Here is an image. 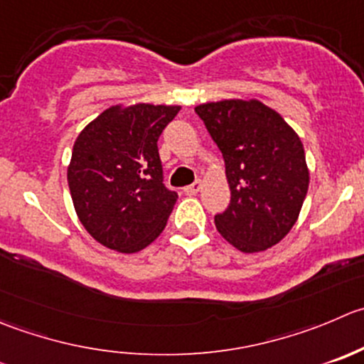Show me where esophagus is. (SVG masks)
Wrapping results in <instances>:
<instances>
[{"label": "esophagus", "mask_w": 364, "mask_h": 364, "mask_svg": "<svg viewBox=\"0 0 364 364\" xmlns=\"http://www.w3.org/2000/svg\"><path fill=\"white\" fill-rule=\"evenodd\" d=\"M200 186H203V183H200L199 179H197V181H193L192 185L185 186V188H183V192H185L186 196H196V193L200 190Z\"/></svg>", "instance_id": "obj_1"}]
</instances>
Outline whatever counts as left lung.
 <instances>
[{
  "label": "left lung",
  "instance_id": "obj_1",
  "mask_svg": "<svg viewBox=\"0 0 364 364\" xmlns=\"http://www.w3.org/2000/svg\"><path fill=\"white\" fill-rule=\"evenodd\" d=\"M196 114L220 149L231 203L218 232L242 252L276 245L297 222L309 185L304 147L277 112L259 101L200 105Z\"/></svg>",
  "mask_w": 364,
  "mask_h": 364
}]
</instances>
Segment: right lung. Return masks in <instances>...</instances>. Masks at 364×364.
Here are the masks:
<instances>
[{
  "label": "right lung",
  "mask_w": 364,
  "mask_h": 364,
  "mask_svg": "<svg viewBox=\"0 0 364 364\" xmlns=\"http://www.w3.org/2000/svg\"><path fill=\"white\" fill-rule=\"evenodd\" d=\"M179 107H112L77 135L67 181L92 238L139 252L165 229L178 193L164 185L158 139Z\"/></svg>",
  "instance_id": "right-lung-1"
}]
</instances>
